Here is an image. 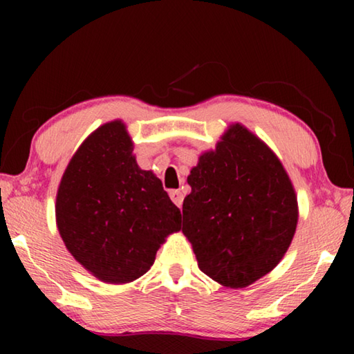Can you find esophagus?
Segmentation results:
<instances>
[{
	"mask_svg": "<svg viewBox=\"0 0 354 354\" xmlns=\"http://www.w3.org/2000/svg\"><path fill=\"white\" fill-rule=\"evenodd\" d=\"M169 195H170L171 201L175 203V205H176L178 207H181V206H183V200H184V196H183L181 192H179V190H170V192H169Z\"/></svg>",
	"mask_w": 354,
	"mask_h": 354,
	"instance_id": "34e87169",
	"label": "esophagus"
}]
</instances>
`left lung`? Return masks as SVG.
<instances>
[{
  "instance_id": "8db88e82",
  "label": "left lung",
  "mask_w": 354,
  "mask_h": 354,
  "mask_svg": "<svg viewBox=\"0 0 354 354\" xmlns=\"http://www.w3.org/2000/svg\"><path fill=\"white\" fill-rule=\"evenodd\" d=\"M187 183L183 232L203 273L247 287L277 267L295 234L298 207L289 176L263 142L234 124Z\"/></svg>"
}]
</instances>
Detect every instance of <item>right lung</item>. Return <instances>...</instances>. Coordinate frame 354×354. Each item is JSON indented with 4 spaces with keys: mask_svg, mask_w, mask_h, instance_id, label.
<instances>
[{
    "mask_svg": "<svg viewBox=\"0 0 354 354\" xmlns=\"http://www.w3.org/2000/svg\"><path fill=\"white\" fill-rule=\"evenodd\" d=\"M57 227L75 259L104 283L145 274L181 211L159 178L140 170L122 122L106 123L77 149L56 200Z\"/></svg>",
    "mask_w": 354,
    "mask_h": 354,
    "instance_id": "right-lung-1",
    "label": "right lung"
}]
</instances>
